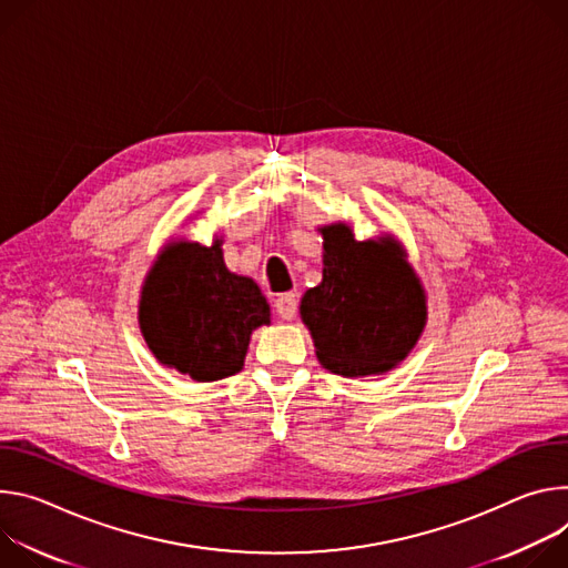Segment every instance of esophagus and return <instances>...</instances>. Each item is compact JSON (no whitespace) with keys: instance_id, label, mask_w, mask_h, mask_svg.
Here are the masks:
<instances>
[{"instance_id":"1","label":"esophagus","mask_w":568,"mask_h":568,"mask_svg":"<svg viewBox=\"0 0 568 568\" xmlns=\"http://www.w3.org/2000/svg\"><path fill=\"white\" fill-rule=\"evenodd\" d=\"M275 311L280 313V318H284V321L295 318V313H297V295L295 293H282L275 300Z\"/></svg>"}]
</instances>
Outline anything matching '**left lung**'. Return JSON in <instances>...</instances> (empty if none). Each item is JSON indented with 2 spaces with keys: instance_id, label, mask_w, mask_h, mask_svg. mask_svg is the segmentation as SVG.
<instances>
[{
  "instance_id": "obj_1",
  "label": "left lung",
  "mask_w": 568,
  "mask_h": 568,
  "mask_svg": "<svg viewBox=\"0 0 568 568\" xmlns=\"http://www.w3.org/2000/svg\"><path fill=\"white\" fill-rule=\"evenodd\" d=\"M318 232L323 282L300 300L316 356L334 374H386L410 354L426 327L422 280L393 234L358 241L345 221Z\"/></svg>"
}]
</instances>
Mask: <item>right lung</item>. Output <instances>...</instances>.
Returning a JSON list of instances; mask_svg holds the SVG:
<instances>
[{
    "mask_svg": "<svg viewBox=\"0 0 568 568\" xmlns=\"http://www.w3.org/2000/svg\"><path fill=\"white\" fill-rule=\"evenodd\" d=\"M223 239L169 241L149 268L138 321L158 363L210 384L243 367L250 336L271 325L255 280L227 271Z\"/></svg>",
    "mask_w": 568,
    "mask_h": 568,
    "instance_id": "right-lung-1",
    "label": "right lung"
}]
</instances>
